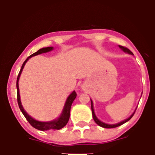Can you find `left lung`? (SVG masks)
Here are the masks:
<instances>
[{
    "instance_id": "1",
    "label": "left lung",
    "mask_w": 155,
    "mask_h": 155,
    "mask_svg": "<svg viewBox=\"0 0 155 155\" xmlns=\"http://www.w3.org/2000/svg\"><path fill=\"white\" fill-rule=\"evenodd\" d=\"M119 47H120V49H122V50L124 51V52L127 53V54H129L133 55V53L132 51H131L130 50V49H127V48L124 47H122V46H120V45H119ZM140 97H141V96H140ZM90 101H91V109H92V117H93V120H94V121H95V122L96 124H98V125L101 126V127H104V128H114V127H119V126L122 125V124H123L124 123H125V122H127V121H129L130 120L131 118H132L133 115H134L135 112H136V108H136V109H135V111H133V113L132 114L130 115V117H128V118L125 119V120H123V121H122V122H118V123H117V124H107V123H105V122H102V121H101L100 120H99L98 118H97V117H96V115H95V110H94L93 102H92V99H90Z\"/></svg>"
}]
</instances>
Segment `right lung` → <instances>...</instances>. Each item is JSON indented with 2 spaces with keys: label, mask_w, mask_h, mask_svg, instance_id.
<instances>
[{
  "label": "right lung",
  "mask_w": 155,
  "mask_h": 155,
  "mask_svg": "<svg viewBox=\"0 0 155 155\" xmlns=\"http://www.w3.org/2000/svg\"><path fill=\"white\" fill-rule=\"evenodd\" d=\"M54 49L53 47H44L42 49H40L38 50L36 52L32 54L31 56L28 57V58L25 60V61L24 62L22 65V68L20 69V71L19 73V75L17 76V102H18L19 107L20 108V111H22L25 117L26 118V120L28 121L30 124L33 126V127L39 130H60L63 128V127H65L66 125L69 120V117H70V111H71V107L72 103L74 102V101L75 100L76 97V93L75 91H73L70 95H68V97H67L66 101H65V105H64V107L62 113L60 114V115L58 117L57 119L54 120L49 121V122H41V121H38L35 120L34 118H33L31 116H30L28 113L25 111V110L23 108L22 103H21V99H20V95H19V80L20 78L21 74H22L23 68H24L25 65L27 62L29 60L30 58H31L32 57L36 56V55L43 54V53H47L49 51H52Z\"/></svg>",
  "instance_id": "obj_1"
}]
</instances>
